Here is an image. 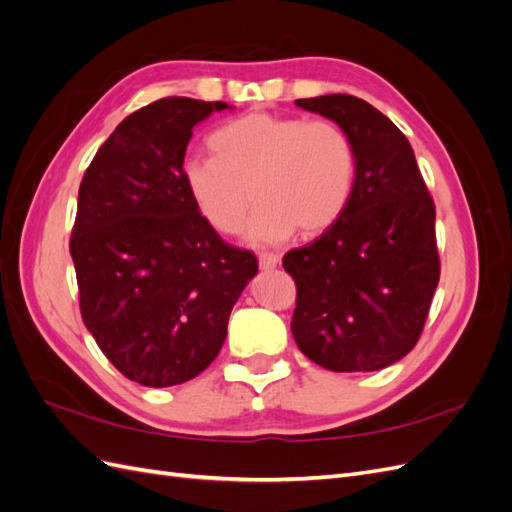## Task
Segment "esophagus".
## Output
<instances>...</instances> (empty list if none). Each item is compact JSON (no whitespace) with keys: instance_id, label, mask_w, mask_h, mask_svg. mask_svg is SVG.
I'll use <instances>...</instances> for the list:
<instances>
[{"instance_id":"esophagus-1","label":"esophagus","mask_w":512,"mask_h":512,"mask_svg":"<svg viewBox=\"0 0 512 512\" xmlns=\"http://www.w3.org/2000/svg\"><path fill=\"white\" fill-rule=\"evenodd\" d=\"M277 262H280V256H277V254H260V256H258V265H260L262 271L275 269Z\"/></svg>"}]
</instances>
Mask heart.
<instances>
[{"mask_svg": "<svg viewBox=\"0 0 512 512\" xmlns=\"http://www.w3.org/2000/svg\"><path fill=\"white\" fill-rule=\"evenodd\" d=\"M215 156L183 162V181L200 215L220 235L245 230L252 245H277L294 232L316 237L350 205L356 151L335 121L247 113L209 138Z\"/></svg>", "mask_w": 512, "mask_h": 512, "instance_id": "b5f03b06", "label": "heart"}]
</instances>
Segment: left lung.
Listing matches in <instances>:
<instances>
[{
    "mask_svg": "<svg viewBox=\"0 0 512 512\" xmlns=\"http://www.w3.org/2000/svg\"><path fill=\"white\" fill-rule=\"evenodd\" d=\"M342 126L356 151L350 205L282 265L297 284L290 331L331 371H378L414 348L440 280L436 207L414 151L369 102L331 94L294 102Z\"/></svg>",
    "mask_w": 512,
    "mask_h": 512,
    "instance_id": "obj_1",
    "label": "left lung"
}]
</instances>
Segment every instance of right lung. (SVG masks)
Here are the masks:
<instances>
[{
	"mask_svg": "<svg viewBox=\"0 0 512 512\" xmlns=\"http://www.w3.org/2000/svg\"><path fill=\"white\" fill-rule=\"evenodd\" d=\"M226 102L164 98L123 119L79 188L70 254L81 314L123 376L162 389L222 350L258 260L222 241L185 188L194 126Z\"/></svg>",
	"mask_w": 512,
	"mask_h": 512,
	"instance_id": "obj_1",
	"label": "right lung"
}]
</instances>
